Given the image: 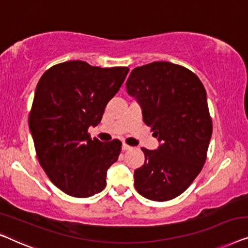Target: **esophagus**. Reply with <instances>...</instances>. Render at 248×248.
I'll return each instance as SVG.
<instances>
[{
    "label": "esophagus",
    "instance_id": "34e87169",
    "mask_svg": "<svg viewBox=\"0 0 248 248\" xmlns=\"http://www.w3.org/2000/svg\"><path fill=\"white\" fill-rule=\"evenodd\" d=\"M130 148H131L130 146L125 144V142H124V144H123V151H129V149H130Z\"/></svg>",
    "mask_w": 248,
    "mask_h": 248
}]
</instances>
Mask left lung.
I'll list each match as a JSON object with an SVG mask.
<instances>
[{
  "mask_svg": "<svg viewBox=\"0 0 248 248\" xmlns=\"http://www.w3.org/2000/svg\"><path fill=\"white\" fill-rule=\"evenodd\" d=\"M125 88L160 141L156 151L141 148L145 164L135 170L136 190L149 200H172L191 186L207 159L212 120L204 86L183 66L154 62L132 69Z\"/></svg>",
  "mask_w": 248,
  "mask_h": 248,
  "instance_id": "left-lung-1",
  "label": "left lung"
}]
</instances>
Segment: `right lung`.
<instances>
[{"label": "right lung", "instance_id": "add662e5", "mask_svg": "<svg viewBox=\"0 0 248 248\" xmlns=\"http://www.w3.org/2000/svg\"><path fill=\"white\" fill-rule=\"evenodd\" d=\"M128 72L69 61L51 66L38 82L29 113L34 149L45 173L66 194L89 198L106 187L107 170L123 144L91 139L89 128L100 124Z\"/></svg>", "mask_w": 248, "mask_h": 248}]
</instances>
